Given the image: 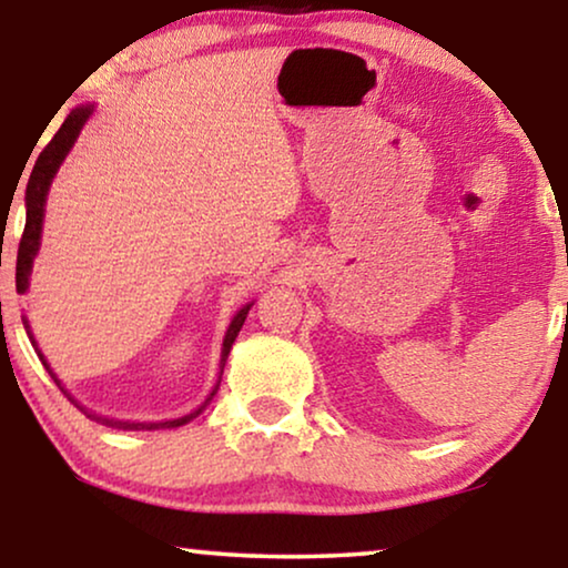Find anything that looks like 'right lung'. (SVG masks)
I'll return each mask as SVG.
<instances>
[{
  "label": "right lung",
  "mask_w": 568,
  "mask_h": 568,
  "mask_svg": "<svg viewBox=\"0 0 568 568\" xmlns=\"http://www.w3.org/2000/svg\"><path fill=\"white\" fill-rule=\"evenodd\" d=\"M90 115H92V105L72 108V111H69V115L64 119V123H61V126H59L57 134H53L51 142L43 146L41 154H38V160H36V165H33V173H30V178H28V189H26V209H28V212H26V230H22V237H20V247H18V271H14V286H18L20 294L28 292V278H30V271H33V258L38 255V247H41L43 212H45L43 206H45V196H49L51 181H53V175H57V170H59L61 162H64L69 150H72V144L77 142V136H80L84 121H88ZM251 307H253V305H245L235 317H232V323H230V328H227V336H224V344H222L220 379H222V372H224V362H227V356H230V348H232V344H235L237 333H240V328H243V323H245V317H247V310H251ZM22 325H26L28 336H30V341H33V346H36V338H33V333H30V325H28V317H26V315H22ZM36 352H38V359L43 362V367L49 369V375L53 377V383L59 385V390L64 393L67 398L72 400L74 406L80 408L84 416L92 418V422H98V424L111 426V429H123V432H126V429H129V432L175 429V426H183V424H189L191 418H196V416L201 414V410H204V408L209 406V400L214 398L216 390H220V379H216L214 390L209 393V398H206L204 403H201V406H199L196 410H193V414L181 416V418H173V422H152V424H146V422H121V418L98 416V414H92V410L82 408L80 403H77V400L72 398V395H69V393L64 390V387H61L59 377L53 375L51 367H49V362L43 359L41 348L36 346Z\"/></svg>",
  "instance_id": "obj_1"
}]
</instances>
